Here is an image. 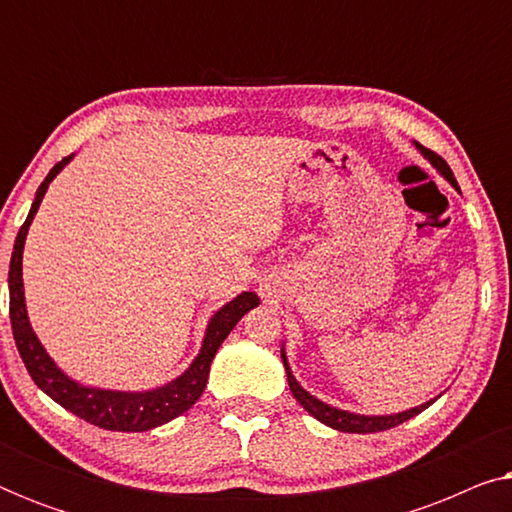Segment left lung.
<instances>
[{
  "label": "left lung",
  "mask_w": 512,
  "mask_h": 512,
  "mask_svg": "<svg viewBox=\"0 0 512 512\" xmlns=\"http://www.w3.org/2000/svg\"><path fill=\"white\" fill-rule=\"evenodd\" d=\"M417 151L422 153V156L429 160V163L436 167V170L443 174V177L450 181V184L457 188V179H454V174L450 170V165L445 163L443 158L438 156V153H433L431 149H424L422 144H417ZM282 361H284V368H286V380H289V389L296 401L303 405V408L310 412L314 419H319L321 424L331 426L335 431H345V433H377V431H387V429H394V426L408 422L410 417L419 415V412L429 408V405L436 401V398H431V401H426L422 405H417V408H410V410H403V412H394V415H356V412H349V410H340V408H333V405H328L324 401H319L317 396H312L310 391H305L300 387L296 377L291 373V366H289V359H286V352H284V345H282Z\"/></svg>",
  "instance_id": "left-lung-1"
}]
</instances>
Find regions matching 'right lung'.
<instances>
[{"mask_svg":"<svg viewBox=\"0 0 512 512\" xmlns=\"http://www.w3.org/2000/svg\"><path fill=\"white\" fill-rule=\"evenodd\" d=\"M74 156L62 158L46 179L41 181L34 195V202L30 207V214L18 230L16 244H13L11 265H9V314H11V328L13 340H16L18 354L23 359L27 373L34 380V384L53 398L62 408L74 412L76 417L86 419V422L100 426L107 431H149L156 429L160 424L172 422L174 417L184 415L191 405L202 396L207 387L209 366H212L214 354L219 352L221 342L228 338L237 321H240L249 310L258 307V296L254 291H244L240 296L230 300L216 310L209 319L205 328V338H202V347L198 356H195L191 366H188L179 377L172 382L163 384V387L146 389V391H118V389H102V387H88L69 377L58 363L51 359L46 352L37 333L32 331L30 317H27L25 305V286H23V249L27 230L32 226L34 214L44 200L48 191V184L65 170V165Z\"/></svg>","mask_w":512,"mask_h":512,"instance_id":"1","label":"right lung"}]
</instances>
